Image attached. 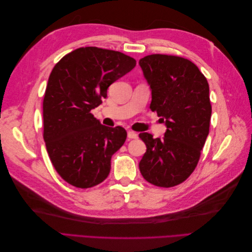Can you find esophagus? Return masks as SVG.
<instances>
[{
	"label": "esophagus",
	"instance_id": "1",
	"mask_svg": "<svg viewBox=\"0 0 252 252\" xmlns=\"http://www.w3.org/2000/svg\"><path fill=\"white\" fill-rule=\"evenodd\" d=\"M127 136H128V139H136V138H138V133L130 130V131L127 132Z\"/></svg>",
	"mask_w": 252,
	"mask_h": 252
}]
</instances>
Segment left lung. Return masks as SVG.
<instances>
[{
  "mask_svg": "<svg viewBox=\"0 0 252 252\" xmlns=\"http://www.w3.org/2000/svg\"><path fill=\"white\" fill-rule=\"evenodd\" d=\"M139 64L151 89L150 109L167 127L162 139L139 134L147 147L140 171L152 185L177 186L195 169L209 133L208 82L195 64L181 57L150 55Z\"/></svg>",
  "mask_w": 252,
  "mask_h": 252,
  "instance_id": "left-lung-1",
  "label": "left lung"
}]
</instances>
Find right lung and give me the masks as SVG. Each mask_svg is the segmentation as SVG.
<instances>
[{"label":"right lung","instance_id":"1","mask_svg":"<svg viewBox=\"0 0 252 252\" xmlns=\"http://www.w3.org/2000/svg\"><path fill=\"white\" fill-rule=\"evenodd\" d=\"M135 64L120 51L81 47L53 67L43 101V138L53 167L68 184L90 188L108 177L111 157L127 132L102 125L90 111Z\"/></svg>","mask_w":252,"mask_h":252}]
</instances>
